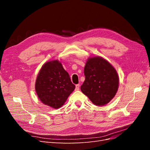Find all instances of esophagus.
I'll list each match as a JSON object with an SVG mask.
<instances>
[{"label": "esophagus", "instance_id": "34e87169", "mask_svg": "<svg viewBox=\"0 0 150 150\" xmlns=\"http://www.w3.org/2000/svg\"><path fill=\"white\" fill-rule=\"evenodd\" d=\"M79 89V84H76V88H75V90L76 91H78Z\"/></svg>", "mask_w": 150, "mask_h": 150}]
</instances>
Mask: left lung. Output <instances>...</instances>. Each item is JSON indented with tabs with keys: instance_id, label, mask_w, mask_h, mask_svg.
Instances as JSON below:
<instances>
[{
	"instance_id": "1",
	"label": "left lung",
	"mask_w": 150,
	"mask_h": 150,
	"mask_svg": "<svg viewBox=\"0 0 150 150\" xmlns=\"http://www.w3.org/2000/svg\"><path fill=\"white\" fill-rule=\"evenodd\" d=\"M85 81L81 91L96 106H104L115 97L119 84L117 72L101 57L89 58L84 69Z\"/></svg>"
}]
</instances>
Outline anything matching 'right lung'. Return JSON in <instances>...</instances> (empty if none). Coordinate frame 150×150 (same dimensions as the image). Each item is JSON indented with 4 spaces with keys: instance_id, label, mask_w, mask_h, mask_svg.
I'll return each mask as SVG.
<instances>
[{
    "instance_id": "obj_1",
    "label": "right lung",
    "mask_w": 150,
    "mask_h": 150,
    "mask_svg": "<svg viewBox=\"0 0 150 150\" xmlns=\"http://www.w3.org/2000/svg\"><path fill=\"white\" fill-rule=\"evenodd\" d=\"M35 88L40 101L54 109L61 108L75 89L69 74L57 60L42 66L35 81Z\"/></svg>"
}]
</instances>
